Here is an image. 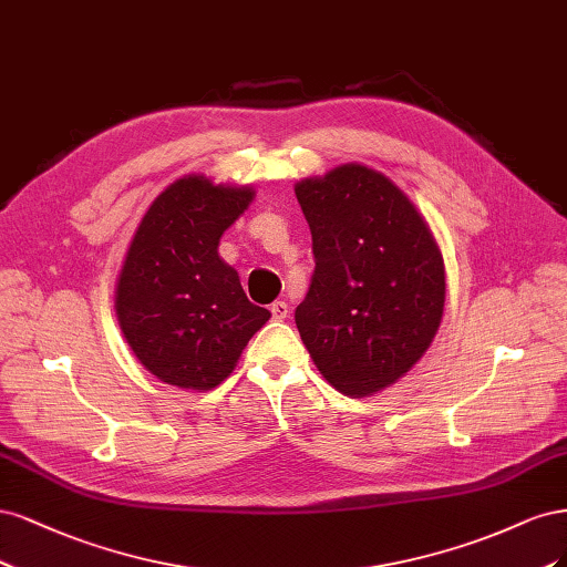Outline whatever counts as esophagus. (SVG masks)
Instances as JSON below:
<instances>
[{"mask_svg": "<svg viewBox=\"0 0 567 567\" xmlns=\"http://www.w3.org/2000/svg\"><path fill=\"white\" fill-rule=\"evenodd\" d=\"M270 313H272V318H276V320H285L289 316V306L285 301H276V303L270 306Z\"/></svg>", "mask_w": 567, "mask_h": 567, "instance_id": "34e87169", "label": "esophagus"}]
</instances>
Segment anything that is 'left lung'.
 <instances>
[{"label":"left lung","instance_id":"1","mask_svg":"<svg viewBox=\"0 0 567 567\" xmlns=\"http://www.w3.org/2000/svg\"><path fill=\"white\" fill-rule=\"evenodd\" d=\"M316 270L297 306L301 341L346 395L391 386L426 353L445 306V264L410 197L364 164L295 188Z\"/></svg>","mask_w":567,"mask_h":567}]
</instances>
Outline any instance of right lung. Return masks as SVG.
Here are the masks:
<instances>
[{
	"label": "right lung",
	"mask_w": 567,
	"mask_h": 567,
	"mask_svg": "<svg viewBox=\"0 0 567 567\" xmlns=\"http://www.w3.org/2000/svg\"><path fill=\"white\" fill-rule=\"evenodd\" d=\"M251 199L249 186H214L190 174L159 193L141 218L117 278L115 310L134 355L164 383L212 391L270 318L218 257L224 230Z\"/></svg>",
	"instance_id": "1"
}]
</instances>
